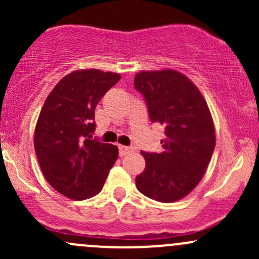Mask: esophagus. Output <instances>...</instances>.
Returning <instances> with one entry per match:
<instances>
[{
  "label": "esophagus",
  "mask_w": 259,
  "mask_h": 259,
  "mask_svg": "<svg viewBox=\"0 0 259 259\" xmlns=\"http://www.w3.org/2000/svg\"><path fill=\"white\" fill-rule=\"evenodd\" d=\"M134 151V148H132V146H125V145H119V153L121 156H125L127 155V154L133 153Z\"/></svg>",
  "instance_id": "1"
}]
</instances>
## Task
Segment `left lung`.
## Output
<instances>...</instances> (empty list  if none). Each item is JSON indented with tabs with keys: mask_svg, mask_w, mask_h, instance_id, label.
Wrapping results in <instances>:
<instances>
[{
	"mask_svg": "<svg viewBox=\"0 0 259 259\" xmlns=\"http://www.w3.org/2000/svg\"><path fill=\"white\" fill-rule=\"evenodd\" d=\"M134 86L150 121L165 127L161 153L142 150L146 166L135 178L137 188L158 202H176L197 187L210 161L215 146L210 111L197 86L174 70L139 72Z\"/></svg>",
	"mask_w": 259,
	"mask_h": 259,
	"instance_id": "8db88e82",
	"label": "left lung"
}]
</instances>
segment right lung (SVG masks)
Returning <instances> with one entry per match:
<instances>
[{"instance_id": "obj_1", "label": "right lung", "mask_w": 259, "mask_h": 259, "mask_svg": "<svg viewBox=\"0 0 259 259\" xmlns=\"http://www.w3.org/2000/svg\"><path fill=\"white\" fill-rule=\"evenodd\" d=\"M121 76L100 70L66 75L45 100L35 129V151L54 189L75 200L103 189L116 161L117 146L93 138L95 108Z\"/></svg>"}]
</instances>
